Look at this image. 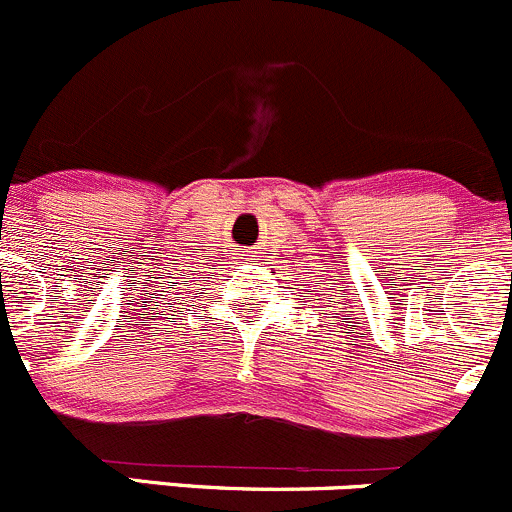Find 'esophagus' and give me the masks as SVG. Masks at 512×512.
<instances>
[{"label":"esophagus","mask_w":512,"mask_h":512,"mask_svg":"<svg viewBox=\"0 0 512 512\" xmlns=\"http://www.w3.org/2000/svg\"><path fill=\"white\" fill-rule=\"evenodd\" d=\"M254 254H256V251H251V249H241L239 254H236V256H239V258H244V261H246V258H251V256H254Z\"/></svg>","instance_id":"34e87169"}]
</instances>
